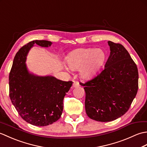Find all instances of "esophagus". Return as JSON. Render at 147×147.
I'll use <instances>...</instances> for the list:
<instances>
[{"mask_svg": "<svg viewBox=\"0 0 147 147\" xmlns=\"http://www.w3.org/2000/svg\"><path fill=\"white\" fill-rule=\"evenodd\" d=\"M80 86V84L78 82H74L73 84V88H76V87H78Z\"/></svg>", "mask_w": 147, "mask_h": 147, "instance_id": "esophagus-1", "label": "esophagus"}]
</instances>
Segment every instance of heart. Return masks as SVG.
Wrapping results in <instances>:
<instances>
[{
    "label": "heart",
    "instance_id": "1",
    "mask_svg": "<svg viewBox=\"0 0 147 147\" xmlns=\"http://www.w3.org/2000/svg\"><path fill=\"white\" fill-rule=\"evenodd\" d=\"M107 59L105 52L101 49L81 48L71 52L66 57L69 69L78 70L83 80H89L104 65Z\"/></svg>",
    "mask_w": 147,
    "mask_h": 147
}]
</instances>
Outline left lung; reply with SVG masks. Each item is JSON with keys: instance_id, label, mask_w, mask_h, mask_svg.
<instances>
[{"instance_id": "left-lung-1", "label": "left lung", "mask_w": 147, "mask_h": 147, "mask_svg": "<svg viewBox=\"0 0 147 147\" xmlns=\"http://www.w3.org/2000/svg\"><path fill=\"white\" fill-rule=\"evenodd\" d=\"M110 55L100 73L85 84V111L92 119L109 122L128 111L138 88V72L127 50L108 42Z\"/></svg>"}]
</instances>
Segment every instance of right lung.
Wrapping results in <instances>:
<instances>
[{
  "label": "right lung",
  "instance_id": "add662e5",
  "mask_svg": "<svg viewBox=\"0 0 147 147\" xmlns=\"http://www.w3.org/2000/svg\"><path fill=\"white\" fill-rule=\"evenodd\" d=\"M52 42L33 40L19 50L9 74V96L20 116L34 126H45L61 117L63 99L73 85L52 76H38L28 69L26 56L35 44L49 47Z\"/></svg>",
  "mask_w": 147,
  "mask_h": 147
}]
</instances>
